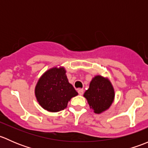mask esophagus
I'll list each match as a JSON object with an SVG mask.
<instances>
[{"label":"esophagus","instance_id":"1","mask_svg":"<svg viewBox=\"0 0 148 148\" xmlns=\"http://www.w3.org/2000/svg\"><path fill=\"white\" fill-rule=\"evenodd\" d=\"M78 93H79V95H82L83 94H84V89H79V90H78Z\"/></svg>","mask_w":148,"mask_h":148}]
</instances>
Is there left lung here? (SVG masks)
Instances as JSON below:
<instances>
[{
	"label": "left lung",
	"mask_w": 148,
	"mask_h": 148,
	"mask_svg": "<svg viewBox=\"0 0 148 148\" xmlns=\"http://www.w3.org/2000/svg\"><path fill=\"white\" fill-rule=\"evenodd\" d=\"M94 112L100 114L108 110L114 98V90L108 79L96 76L89 84V87L84 94Z\"/></svg>",
	"instance_id": "obj_1"
}]
</instances>
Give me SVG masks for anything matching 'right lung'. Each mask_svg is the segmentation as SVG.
<instances>
[{
    "instance_id": "obj_1",
    "label": "right lung",
    "mask_w": 148,
    "mask_h": 148,
    "mask_svg": "<svg viewBox=\"0 0 148 148\" xmlns=\"http://www.w3.org/2000/svg\"><path fill=\"white\" fill-rule=\"evenodd\" d=\"M77 95L74 86L69 82L64 67H53L46 71L35 88L38 104L51 112L64 110L70 99Z\"/></svg>"
}]
</instances>
